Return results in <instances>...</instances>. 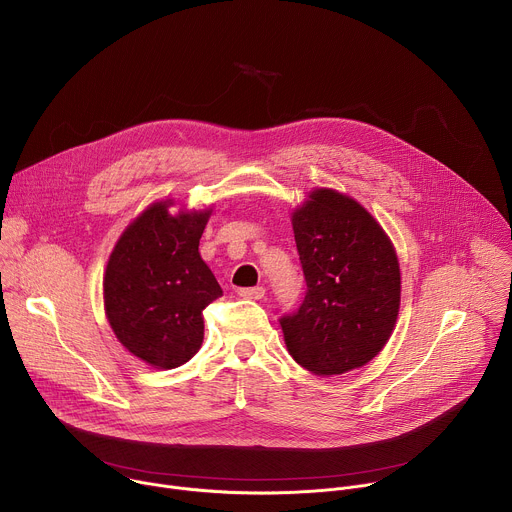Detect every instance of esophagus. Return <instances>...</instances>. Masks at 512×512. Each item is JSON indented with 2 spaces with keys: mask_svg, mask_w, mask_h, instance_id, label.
Here are the masks:
<instances>
[{
  "mask_svg": "<svg viewBox=\"0 0 512 512\" xmlns=\"http://www.w3.org/2000/svg\"><path fill=\"white\" fill-rule=\"evenodd\" d=\"M239 296L245 300H261L265 296V287L257 285V287H241Z\"/></svg>",
  "mask_w": 512,
  "mask_h": 512,
  "instance_id": "obj_1",
  "label": "esophagus"
}]
</instances>
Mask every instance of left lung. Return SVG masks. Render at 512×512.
Returning <instances> with one entry per match:
<instances>
[{
    "label": "left lung",
    "instance_id": "obj_1",
    "mask_svg": "<svg viewBox=\"0 0 512 512\" xmlns=\"http://www.w3.org/2000/svg\"><path fill=\"white\" fill-rule=\"evenodd\" d=\"M306 298L279 318L298 364L330 377L358 369L387 344L399 314L393 243L356 200L318 188L291 216Z\"/></svg>",
    "mask_w": 512,
    "mask_h": 512
}]
</instances>
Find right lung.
<instances>
[{
	"instance_id": "1",
	"label": "right lung",
	"mask_w": 512,
	"mask_h": 512,
	"mask_svg": "<svg viewBox=\"0 0 512 512\" xmlns=\"http://www.w3.org/2000/svg\"><path fill=\"white\" fill-rule=\"evenodd\" d=\"M143 210L119 237L103 279L105 314L117 340L156 369L188 362L204 338L202 310L223 289L198 253L210 210Z\"/></svg>"
}]
</instances>
